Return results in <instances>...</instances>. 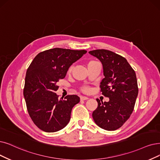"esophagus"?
Wrapping results in <instances>:
<instances>
[{"mask_svg": "<svg viewBox=\"0 0 160 160\" xmlns=\"http://www.w3.org/2000/svg\"><path fill=\"white\" fill-rule=\"evenodd\" d=\"M88 99V98L87 97H81V100H87Z\"/></svg>", "mask_w": 160, "mask_h": 160, "instance_id": "1", "label": "esophagus"}]
</instances>
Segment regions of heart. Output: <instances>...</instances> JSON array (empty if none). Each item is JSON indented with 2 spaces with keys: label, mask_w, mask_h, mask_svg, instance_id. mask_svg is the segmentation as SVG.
I'll use <instances>...</instances> for the list:
<instances>
[{
  "label": "heart",
  "mask_w": 160,
  "mask_h": 160,
  "mask_svg": "<svg viewBox=\"0 0 160 160\" xmlns=\"http://www.w3.org/2000/svg\"><path fill=\"white\" fill-rule=\"evenodd\" d=\"M91 62H93V61H91ZM71 71H72V68H70L69 69V72H71ZM81 90L82 92H83L85 93H89L91 92V89L90 87H88V86H83V87H82L81 88Z\"/></svg>",
  "instance_id": "b5f03b06"
}]
</instances>
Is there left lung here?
<instances>
[{"label": "left lung", "instance_id": "1", "mask_svg": "<svg viewBox=\"0 0 160 160\" xmlns=\"http://www.w3.org/2000/svg\"><path fill=\"white\" fill-rule=\"evenodd\" d=\"M88 53L102 62L104 78L100 82V91L110 99L104 102L97 99L93 119L100 128L115 131L129 118L135 107L138 92L135 72L124 57L110 50L98 49Z\"/></svg>", "mask_w": 160, "mask_h": 160}]
</instances>
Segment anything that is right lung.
<instances>
[{"label": "right lung", "instance_id": "1", "mask_svg": "<svg viewBox=\"0 0 160 160\" xmlns=\"http://www.w3.org/2000/svg\"><path fill=\"white\" fill-rule=\"evenodd\" d=\"M87 52L54 48L38 54L25 75L23 96L30 118L41 130L53 132L62 129L71 118L78 96L68 95L63 99L56 94L57 82L66 77L69 68Z\"/></svg>", "mask_w": 160, "mask_h": 160}]
</instances>
